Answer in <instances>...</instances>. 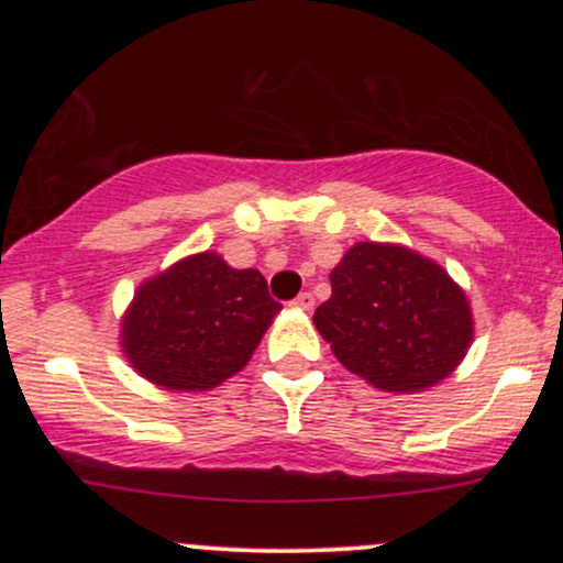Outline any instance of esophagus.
Returning a JSON list of instances; mask_svg holds the SVG:
<instances>
[{
    "label": "esophagus",
    "instance_id": "1",
    "mask_svg": "<svg viewBox=\"0 0 563 563\" xmlns=\"http://www.w3.org/2000/svg\"><path fill=\"white\" fill-rule=\"evenodd\" d=\"M290 303H294L296 309H301V312H312V309H314V296L312 294H299Z\"/></svg>",
    "mask_w": 563,
    "mask_h": 563
}]
</instances>
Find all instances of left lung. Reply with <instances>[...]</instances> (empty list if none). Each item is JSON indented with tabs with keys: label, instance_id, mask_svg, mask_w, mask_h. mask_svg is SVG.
I'll return each mask as SVG.
<instances>
[{
	"label": "left lung",
	"instance_id": "left-lung-1",
	"mask_svg": "<svg viewBox=\"0 0 563 563\" xmlns=\"http://www.w3.org/2000/svg\"><path fill=\"white\" fill-rule=\"evenodd\" d=\"M314 328L339 363L380 391L439 384L466 357L474 312L442 264L399 243L360 241L331 269Z\"/></svg>",
	"mask_w": 563,
	"mask_h": 563
}]
</instances>
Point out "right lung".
Here are the masks:
<instances>
[{"label": "right lung", "mask_w": 563, "mask_h": 563, "mask_svg": "<svg viewBox=\"0 0 563 563\" xmlns=\"http://www.w3.org/2000/svg\"><path fill=\"white\" fill-rule=\"evenodd\" d=\"M260 269L200 251L142 280L119 344L142 378L166 391H209L249 365L280 312Z\"/></svg>", "instance_id": "right-lung-1"}]
</instances>
